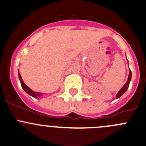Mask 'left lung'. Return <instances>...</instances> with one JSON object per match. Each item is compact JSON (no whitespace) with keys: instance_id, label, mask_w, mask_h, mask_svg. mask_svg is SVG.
<instances>
[{"instance_id":"obj_1","label":"left lung","mask_w":146,"mask_h":146,"mask_svg":"<svg viewBox=\"0 0 146 146\" xmlns=\"http://www.w3.org/2000/svg\"><path fill=\"white\" fill-rule=\"evenodd\" d=\"M131 79V70H129V74L128 80H127V83L124 84V86H123L122 88H121V90H120V91L117 93V96H116L117 98H119L120 96H122L123 94H124V93H125L126 91H127V90L128 89V87H129V83H130Z\"/></svg>"}]
</instances>
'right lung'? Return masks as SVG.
<instances>
[{"instance_id":"1","label":"right lung","mask_w":146,"mask_h":146,"mask_svg":"<svg viewBox=\"0 0 146 146\" xmlns=\"http://www.w3.org/2000/svg\"><path fill=\"white\" fill-rule=\"evenodd\" d=\"M18 74H19V81H20L21 86H22V88H23L24 91H25V92L27 93L29 95H30V96H32V97H34V98H37V97H38V96H41V95L43 94H40L39 92H35V91H33L31 89V88H29L27 86L26 84L24 83V82H23V80H22V76H21L20 74L18 73Z\"/></svg>"}]
</instances>
